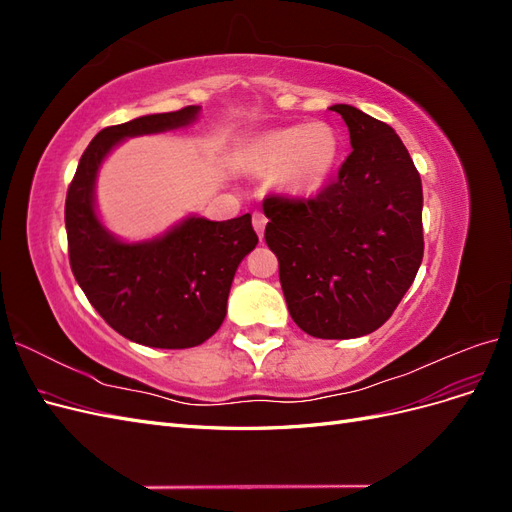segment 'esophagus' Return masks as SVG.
Here are the masks:
<instances>
[{
    "instance_id": "34e87169",
    "label": "esophagus",
    "mask_w": 512,
    "mask_h": 512,
    "mask_svg": "<svg viewBox=\"0 0 512 512\" xmlns=\"http://www.w3.org/2000/svg\"><path fill=\"white\" fill-rule=\"evenodd\" d=\"M252 224H254V230L258 232V237L262 239V235H265V226H267V218H265V213L254 211V215H252Z\"/></svg>"
}]
</instances>
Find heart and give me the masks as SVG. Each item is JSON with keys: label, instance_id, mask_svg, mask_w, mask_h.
<instances>
[{"label": "heart", "instance_id": "1", "mask_svg": "<svg viewBox=\"0 0 512 512\" xmlns=\"http://www.w3.org/2000/svg\"><path fill=\"white\" fill-rule=\"evenodd\" d=\"M342 141L324 121L260 132L247 143L241 162L252 175H273L282 192L294 198L318 194L335 173Z\"/></svg>", "mask_w": 512, "mask_h": 512}]
</instances>
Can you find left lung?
Segmentation results:
<instances>
[{
	"mask_svg": "<svg viewBox=\"0 0 512 512\" xmlns=\"http://www.w3.org/2000/svg\"><path fill=\"white\" fill-rule=\"evenodd\" d=\"M352 153L320 194L269 196L265 241L280 260L288 312L307 335L352 339L391 318L423 260V185L386 123L333 104Z\"/></svg>",
	"mask_w": 512,
	"mask_h": 512,
	"instance_id": "1",
	"label": "left lung"
}]
</instances>
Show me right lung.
<instances>
[{"mask_svg":"<svg viewBox=\"0 0 512 512\" xmlns=\"http://www.w3.org/2000/svg\"><path fill=\"white\" fill-rule=\"evenodd\" d=\"M198 113L200 106H185L100 130L81 156L66 196L76 282L119 335L151 348H192L220 329L232 277L258 243L252 215L226 222L188 215L162 237L128 243L100 222L96 179L121 141L185 128Z\"/></svg>","mask_w":512,"mask_h":512,"instance_id":"add662e5","label":"right lung"}]
</instances>
